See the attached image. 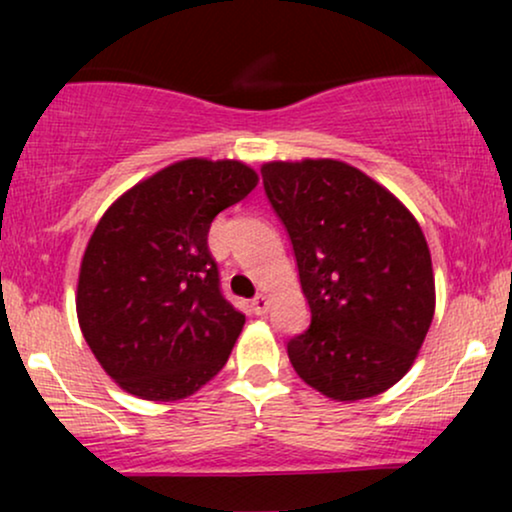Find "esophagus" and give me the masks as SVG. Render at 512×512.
<instances>
[{
    "instance_id": "obj_1",
    "label": "esophagus",
    "mask_w": 512,
    "mask_h": 512,
    "mask_svg": "<svg viewBox=\"0 0 512 512\" xmlns=\"http://www.w3.org/2000/svg\"><path fill=\"white\" fill-rule=\"evenodd\" d=\"M268 307H270V300L268 296H263V293H258V296L251 300V312H254L256 317H263V314L268 312Z\"/></svg>"
}]
</instances>
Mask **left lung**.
Wrapping results in <instances>:
<instances>
[{
  "label": "left lung",
  "mask_w": 512,
  "mask_h": 512,
  "mask_svg": "<svg viewBox=\"0 0 512 512\" xmlns=\"http://www.w3.org/2000/svg\"><path fill=\"white\" fill-rule=\"evenodd\" d=\"M312 324L289 340L300 380L333 401L382 394L415 363L436 310L431 251L410 209L333 158L263 163Z\"/></svg>",
  "instance_id": "left-lung-1"
}]
</instances>
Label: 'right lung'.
Listing matches in <instances>:
<instances>
[{
    "label": "right lung",
    "instance_id": "add662e5",
    "mask_svg": "<svg viewBox=\"0 0 512 512\" xmlns=\"http://www.w3.org/2000/svg\"><path fill=\"white\" fill-rule=\"evenodd\" d=\"M256 184L240 160H179L128 188L95 226L76 317L123 391L181 401L226 366L244 314L221 296L207 233Z\"/></svg>",
    "mask_w": 512,
    "mask_h": 512
}]
</instances>
